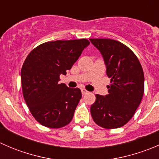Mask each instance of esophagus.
I'll use <instances>...</instances> for the list:
<instances>
[{"mask_svg":"<svg viewBox=\"0 0 159 159\" xmlns=\"http://www.w3.org/2000/svg\"><path fill=\"white\" fill-rule=\"evenodd\" d=\"M81 93H82V94H88V93H89V91H88L86 89H81Z\"/></svg>","mask_w":159,"mask_h":159,"instance_id":"esophagus-1","label":"esophagus"}]
</instances>
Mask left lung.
I'll return each instance as SVG.
<instances>
[{"instance_id":"left-lung-1","label":"left lung","mask_w":159,"mask_h":159,"mask_svg":"<svg viewBox=\"0 0 159 159\" xmlns=\"http://www.w3.org/2000/svg\"><path fill=\"white\" fill-rule=\"evenodd\" d=\"M91 42L102 53L111 78L108 94H96L91 106L93 120L107 129L122 127L130 121L142 102L145 78L137 56L122 43L113 39L95 38Z\"/></svg>"}]
</instances>
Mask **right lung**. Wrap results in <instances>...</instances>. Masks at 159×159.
<instances>
[{"label":"right lung","instance_id":"right-lung-1","mask_svg":"<svg viewBox=\"0 0 159 159\" xmlns=\"http://www.w3.org/2000/svg\"><path fill=\"white\" fill-rule=\"evenodd\" d=\"M90 44L87 39L48 41L32 50L20 72L24 98L41 125L59 129L70 122L81 91L59 83Z\"/></svg>","mask_w":159,"mask_h":159}]
</instances>
